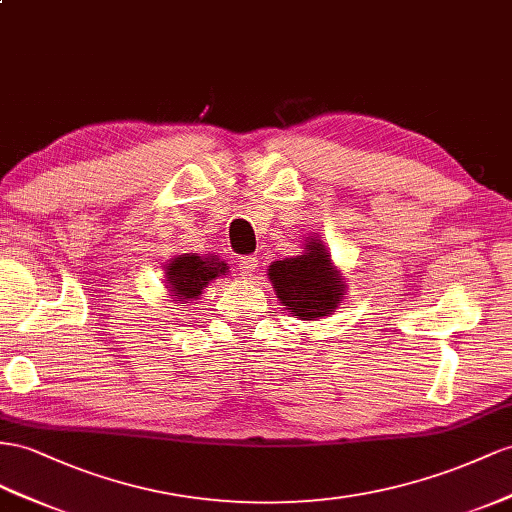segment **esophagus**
<instances>
[{
    "label": "esophagus",
    "instance_id": "1",
    "mask_svg": "<svg viewBox=\"0 0 512 512\" xmlns=\"http://www.w3.org/2000/svg\"><path fill=\"white\" fill-rule=\"evenodd\" d=\"M257 270V257L255 255H244L240 257V272L242 277H251V274Z\"/></svg>",
    "mask_w": 512,
    "mask_h": 512
}]
</instances>
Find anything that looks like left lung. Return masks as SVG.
Masks as SVG:
<instances>
[{
    "mask_svg": "<svg viewBox=\"0 0 512 512\" xmlns=\"http://www.w3.org/2000/svg\"><path fill=\"white\" fill-rule=\"evenodd\" d=\"M268 274L285 309L303 320L326 316L344 296V281L339 279L331 266V255L318 240H311L303 255L274 261Z\"/></svg>",
    "mask_w": 512,
    "mask_h": 512,
    "instance_id": "obj_1",
    "label": "left lung"
}]
</instances>
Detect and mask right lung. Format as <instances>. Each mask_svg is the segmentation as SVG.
<instances>
[{
	"label": "right lung",
	"instance_id": "right-lung-1",
	"mask_svg": "<svg viewBox=\"0 0 512 512\" xmlns=\"http://www.w3.org/2000/svg\"><path fill=\"white\" fill-rule=\"evenodd\" d=\"M229 270L225 261H218V257H199V255H179L166 266V281L170 287V294L175 300H181L186 305L190 298H196L207 283L220 277Z\"/></svg>",
	"mask_w": 512,
	"mask_h": 512
}]
</instances>
